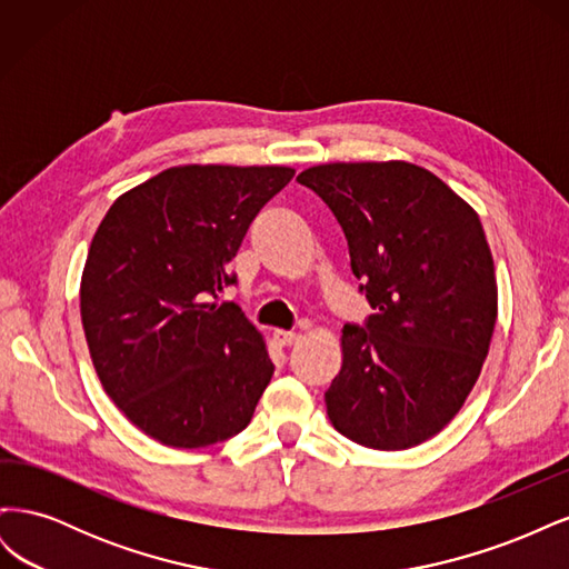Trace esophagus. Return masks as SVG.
<instances>
[{
  "label": "esophagus",
  "mask_w": 569,
  "mask_h": 569,
  "mask_svg": "<svg viewBox=\"0 0 569 569\" xmlns=\"http://www.w3.org/2000/svg\"><path fill=\"white\" fill-rule=\"evenodd\" d=\"M299 341V332H289V330H274L272 332V343L274 347H291V343Z\"/></svg>",
  "instance_id": "esophagus-1"
}]
</instances>
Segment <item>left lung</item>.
<instances>
[{
	"mask_svg": "<svg viewBox=\"0 0 569 569\" xmlns=\"http://www.w3.org/2000/svg\"><path fill=\"white\" fill-rule=\"evenodd\" d=\"M297 180L339 220L375 308L366 330H341V370L325 391L330 422L377 451L432 439L470 396L498 316L477 211L408 161L320 163Z\"/></svg>",
	"mask_w": 569,
	"mask_h": 569,
	"instance_id": "obj_1",
	"label": "left lung"
}]
</instances>
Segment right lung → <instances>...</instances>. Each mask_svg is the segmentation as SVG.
<instances>
[{"instance_id": "right-lung-1", "label": "right lung", "mask_w": 569, "mask_h": 569, "mask_svg": "<svg viewBox=\"0 0 569 569\" xmlns=\"http://www.w3.org/2000/svg\"><path fill=\"white\" fill-rule=\"evenodd\" d=\"M291 178L289 166H173L99 222L82 330L101 387L147 437L201 449L251 422L274 366L239 306L216 299L251 220Z\"/></svg>"}]
</instances>
